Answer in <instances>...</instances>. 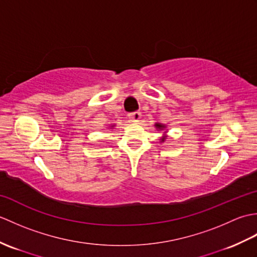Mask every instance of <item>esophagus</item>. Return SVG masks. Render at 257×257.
<instances>
[{
	"instance_id": "1",
	"label": "esophagus",
	"mask_w": 257,
	"mask_h": 257,
	"mask_svg": "<svg viewBox=\"0 0 257 257\" xmlns=\"http://www.w3.org/2000/svg\"><path fill=\"white\" fill-rule=\"evenodd\" d=\"M141 118V113L139 111H136V112H132L129 114V119L132 120L134 122H138Z\"/></svg>"
}]
</instances>
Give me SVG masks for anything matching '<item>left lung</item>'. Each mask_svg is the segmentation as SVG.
Instances as JSON below:
<instances>
[{
  "instance_id": "left-lung-1",
  "label": "left lung",
  "mask_w": 257,
  "mask_h": 257,
  "mask_svg": "<svg viewBox=\"0 0 257 257\" xmlns=\"http://www.w3.org/2000/svg\"><path fill=\"white\" fill-rule=\"evenodd\" d=\"M155 127H156V129L158 130V132H161V130H166V129H167V125H166V124H162V123H160V122H156V123H155ZM166 133H167V132H166ZM166 133H165V135H163L162 137H161L160 144L165 143V141H166V139H167V137H168V136L166 135Z\"/></svg>"
}]
</instances>
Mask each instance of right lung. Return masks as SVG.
Instances as JSON below:
<instances>
[{
    "label": "right lung",
    "mask_w": 257,
    "mask_h": 257,
    "mask_svg": "<svg viewBox=\"0 0 257 257\" xmlns=\"http://www.w3.org/2000/svg\"><path fill=\"white\" fill-rule=\"evenodd\" d=\"M113 127H114V124H111V125H110V127H109V128H110V129H112Z\"/></svg>",
    "instance_id": "add662e5"
}]
</instances>
